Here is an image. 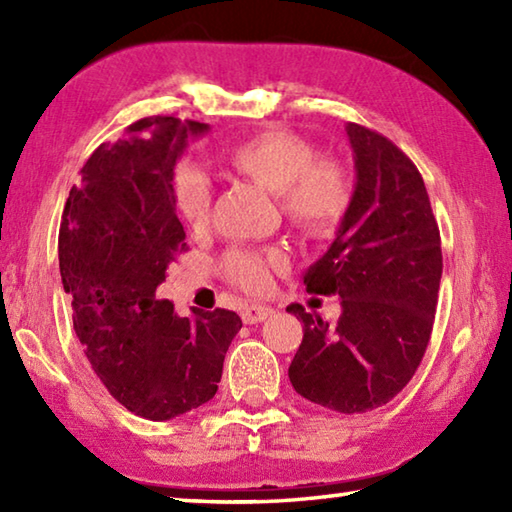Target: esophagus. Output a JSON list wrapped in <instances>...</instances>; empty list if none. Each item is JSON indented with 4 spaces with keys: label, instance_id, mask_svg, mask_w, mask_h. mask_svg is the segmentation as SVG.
<instances>
[{
    "label": "esophagus",
    "instance_id": "34e87169",
    "mask_svg": "<svg viewBox=\"0 0 512 512\" xmlns=\"http://www.w3.org/2000/svg\"><path fill=\"white\" fill-rule=\"evenodd\" d=\"M268 316H273V309L271 307H264V305H250L244 311H241V318H244L246 325H255V323H262Z\"/></svg>",
    "mask_w": 512,
    "mask_h": 512
}]
</instances>
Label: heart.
Segmentation results:
<instances>
[{
	"instance_id": "heart-1",
	"label": "heart",
	"mask_w": 512,
	"mask_h": 512,
	"mask_svg": "<svg viewBox=\"0 0 512 512\" xmlns=\"http://www.w3.org/2000/svg\"><path fill=\"white\" fill-rule=\"evenodd\" d=\"M228 167L266 192L277 194L280 210L302 237L325 241L336 237L352 207V180L339 162L316 160V149L305 137L284 128H268L232 146ZM173 207L192 228H203L212 214V185L196 167L178 169L171 187ZM287 255L271 248L230 250L223 271L241 289L264 293L273 273L287 268Z\"/></svg>"
}]
</instances>
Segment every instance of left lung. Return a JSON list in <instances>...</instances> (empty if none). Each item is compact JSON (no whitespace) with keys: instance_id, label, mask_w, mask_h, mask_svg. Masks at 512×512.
I'll return each instance as SVG.
<instances>
[{"instance_id":"8db88e82","label":"left lung","mask_w":512,"mask_h":512,"mask_svg":"<svg viewBox=\"0 0 512 512\" xmlns=\"http://www.w3.org/2000/svg\"><path fill=\"white\" fill-rule=\"evenodd\" d=\"M352 146L354 196L332 246L302 282L339 296L336 325L302 305V343L289 379L305 400L336 413H366L409 384L429 345L443 253L427 187L397 146L370 128L345 126Z\"/></svg>"}]
</instances>
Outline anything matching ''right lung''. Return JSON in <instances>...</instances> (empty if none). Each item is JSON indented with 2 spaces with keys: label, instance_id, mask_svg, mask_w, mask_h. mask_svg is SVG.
I'll return each instance as SVG.
<instances>
[{
  "label": "right lung",
  "instance_id": "obj_1",
  "mask_svg": "<svg viewBox=\"0 0 512 512\" xmlns=\"http://www.w3.org/2000/svg\"><path fill=\"white\" fill-rule=\"evenodd\" d=\"M210 126L146 117L101 144L72 187L58 235L63 289L92 370L110 395L146 420H171L210 402L241 329L235 311L178 316L155 298L185 250L173 207V169Z\"/></svg>",
  "mask_w": 512,
  "mask_h": 512
}]
</instances>
